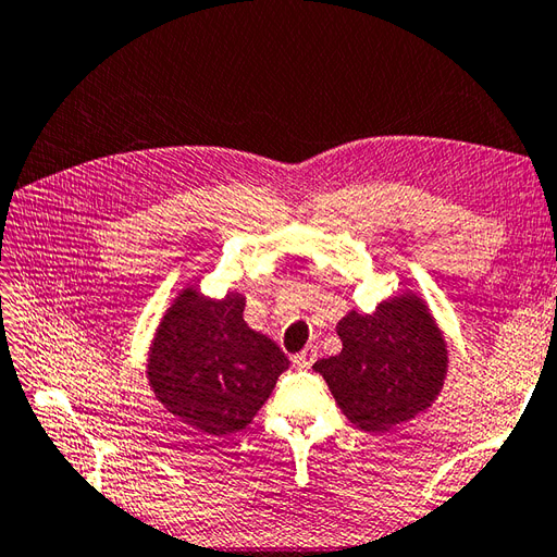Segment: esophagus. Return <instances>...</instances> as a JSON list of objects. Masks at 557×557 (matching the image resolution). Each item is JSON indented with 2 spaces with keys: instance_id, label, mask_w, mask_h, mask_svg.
Returning a JSON list of instances; mask_svg holds the SVG:
<instances>
[{
  "instance_id": "obj_1",
  "label": "esophagus",
  "mask_w": 557,
  "mask_h": 557,
  "mask_svg": "<svg viewBox=\"0 0 557 557\" xmlns=\"http://www.w3.org/2000/svg\"><path fill=\"white\" fill-rule=\"evenodd\" d=\"M315 359H318V349L313 345H309L301 354H297V357L292 359V363L297 366V369H301V371H309L311 366L315 363Z\"/></svg>"
}]
</instances>
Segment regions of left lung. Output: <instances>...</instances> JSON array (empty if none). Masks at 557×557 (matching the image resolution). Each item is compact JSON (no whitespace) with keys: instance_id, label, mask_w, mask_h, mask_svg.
<instances>
[{"instance_id":"1","label":"left lung","mask_w":557,"mask_h":557,"mask_svg":"<svg viewBox=\"0 0 557 557\" xmlns=\"http://www.w3.org/2000/svg\"><path fill=\"white\" fill-rule=\"evenodd\" d=\"M342 351L315 361L339 409L361 431L385 433L429 409L441 393L447 349L417 297L351 311L337 325Z\"/></svg>"}]
</instances>
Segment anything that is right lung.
<instances>
[{
    "label": "right lung",
    "mask_w": 557,
    "mask_h": 557,
    "mask_svg": "<svg viewBox=\"0 0 557 557\" xmlns=\"http://www.w3.org/2000/svg\"><path fill=\"white\" fill-rule=\"evenodd\" d=\"M244 297L222 301L184 289L150 349L152 393L174 417L210 435L251 423L289 359L244 323Z\"/></svg>",
    "instance_id": "add662e5"
}]
</instances>
